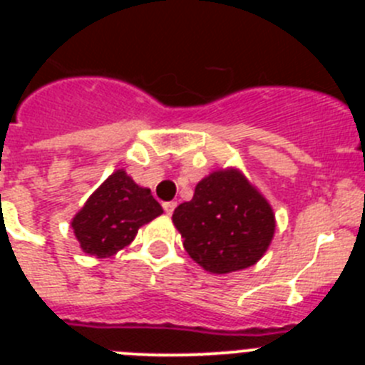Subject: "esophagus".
Listing matches in <instances>:
<instances>
[{
	"instance_id": "34e87169",
	"label": "esophagus",
	"mask_w": 365,
	"mask_h": 365,
	"mask_svg": "<svg viewBox=\"0 0 365 365\" xmlns=\"http://www.w3.org/2000/svg\"><path fill=\"white\" fill-rule=\"evenodd\" d=\"M175 206H177V202L170 201V202H164L163 208H164V212H166L168 215H172V214H173V210H175Z\"/></svg>"
}]
</instances>
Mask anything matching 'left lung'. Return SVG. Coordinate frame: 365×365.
I'll return each instance as SVG.
<instances>
[{
    "label": "left lung",
    "mask_w": 365,
    "mask_h": 365,
    "mask_svg": "<svg viewBox=\"0 0 365 365\" xmlns=\"http://www.w3.org/2000/svg\"><path fill=\"white\" fill-rule=\"evenodd\" d=\"M172 221L188 256L210 274L256 265L276 232L272 206L237 168L199 180L192 201L177 206Z\"/></svg>",
    "instance_id": "obj_1"
}]
</instances>
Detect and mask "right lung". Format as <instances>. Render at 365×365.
<instances>
[{
    "label": "right lung",
    "mask_w": 365,
    "mask_h": 365,
    "mask_svg": "<svg viewBox=\"0 0 365 365\" xmlns=\"http://www.w3.org/2000/svg\"><path fill=\"white\" fill-rule=\"evenodd\" d=\"M163 214L150 188L138 186L124 170L113 172L89 195L71 221L74 237L89 256L109 257L131 243L138 228Z\"/></svg>",
    "instance_id": "obj_1"
}]
</instances>
